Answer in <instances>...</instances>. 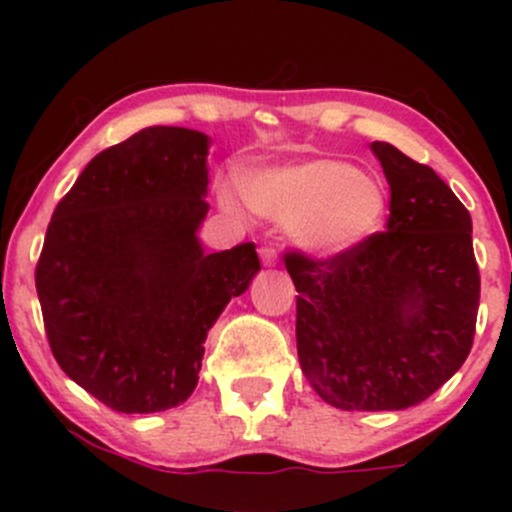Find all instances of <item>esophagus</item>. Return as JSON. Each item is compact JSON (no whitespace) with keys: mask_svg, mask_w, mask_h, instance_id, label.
Returning <instances> with one entry per match:
<instances>
[{"mask_svg":"<svg viewBox=\"0 0 512 512\" xmlns=\"http://www.w3.org/2000/svg\"><path fill=\"white\" fill-rule=\"evenodd\" d=\"M260 260L264 267H274V264L279 262V257H276V250L272 245H264V248H260Z\"/></svg>","mask_w":512,"mask_h":512,"instance_id":"esophagus-1","label":"esophagus"}]
</instances>
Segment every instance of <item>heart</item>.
I'll list each match as a JSON object with an SVG mask.
<instances>
[{
	"instance_id": "heart-1",
	"label": "heart",
	"mask_w": 512,
	"mask_h": 512,
	"mask_svg": "<svg viewBox=\"0 0 512 512\" xmlns=\"http://www.w3.org/2000/svg\"><path fill=\"white\" fill-rule=\"evenodd\" d=\"M250 207L291 223L293 240L315 257H342L366 245L387 216L385 185L337 158H313L252 175L245 185ZM228 209L236 207L223 195Z\"/></svg>"
}]
</instances>
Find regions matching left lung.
Returning a JSON list of instances; mask_svg holds the SVG:
<instances>
[{"instance_id": "1", "label": "left lung", "mask_w": 512, "mask_h": 512, "mask_svg": "<svg viewBox=\"0 0 512 512\" xmlns=\"http://www.w3.org/2000/svg\"><path fill=\"white\" fill-rule=\"evenodd\" d=\"M390 185L387 231L342 257H284L296 286L298 361L344 411H399L431 397L474 342L479 269L472 216L436 170L370 144Z\"/></svg>"}]
</instances>
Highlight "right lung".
<instances>
[{
    "mask_svg": "<svg viewBox=\"0 0 512 512\" xmlns=\"http://www.w3.org/2000/svg\"><path fill=\"white\" fill-rule=\"evenodd\" d=\"M209 137L146 127L81 170L57 204L35 289L57 363L122 414L195 392L207 332L260 272L255 245L204 252Z\"/></svg>",
    "mask_w": 512,
    "mask_h": 512,
    "instance_id": "obj_1",
    "label": "right lung"
}]
</instances>
